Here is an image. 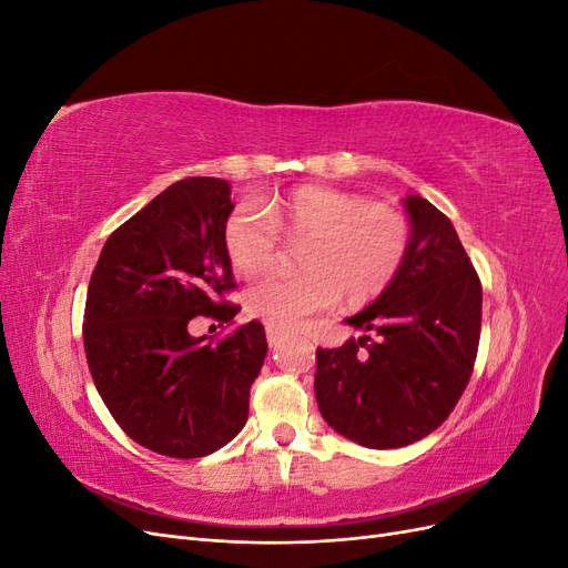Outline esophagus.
<instances>
[{
  "instance_id": "obj_1",
  "label": "esophagus",
  "mask_w": 568,
  "mask_h": 568,
  "mask_svg": "<svg viewBox=\"0 0 568 568\" xmlns=\"http://www.w3.org/2000/svg\"><path fill=\"white\" fill-rule=\"evenodd\" d=\"M282 338H284L282 332H277V329H272V326H267V343H270V348H277L280 343H282Z\"/></svg>"
}]
</instances>
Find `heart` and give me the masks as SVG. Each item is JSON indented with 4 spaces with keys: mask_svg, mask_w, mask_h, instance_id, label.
I'll list each match as a JSON object with an SVG mask.
<instances>
[{
    "mask_svg": "<svg viewBox=\"0 0 568 568\" xmlns=\"http://www.w3.org/2000/svg\"><path fill=\"white\" fill-rule=\"evenodd\" d=\"M303 245L291 277L257 282L246 294V313L277 332H296L307 317L341 301L367 305L398 277L412 246L409 220L393 205L334 186H298L294 192L239 205L225 225L232 267L253 277L282 253Z\"/></svg>",
    "mask_w": 568,
    "mask_h": 568,
    "instance_id": "b5f03b06",
    "label": "heart"
}]
</instances>
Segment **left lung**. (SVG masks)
Masks as SVG:
<instances>
[{"label": "left lung", "instance_id": "obj_1", "mask_svg": "<svg viewBox=\"0 0 568 568\" xmlns=\"http://www.w3.org/2000/svg\"><path fill=\"white\" fill-rule=\"evenodd\" d=\"M412 246L395 282L346 322L376 338L317 348L315 398L334 432L365 448L415 443L450 417L480 336V280L448 215L407 196Z\"/></svg>", "mask_w": 568, "mask_h": 568}]
</instances>
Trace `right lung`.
I'll return each instance as SVG.
<instances>
[{"mask_svg":"<svg viewBox=\"0 0 568 568\" xmlns=\"http://www.w3.org/2000/svg\"><path fill=\"white\" fill-rule=\"evenodd\" d=\"M232 209L225 180L170 184L106 239L90 280L82 338L94 386L118 426L165 457H205L242 432L265 363L257 320L215 346L186 329L239 313L227 301Z\"/></svg>","mask_w":568,"mask_h":568,"instance_id":"1","label":"right lung"}]
</instances>
